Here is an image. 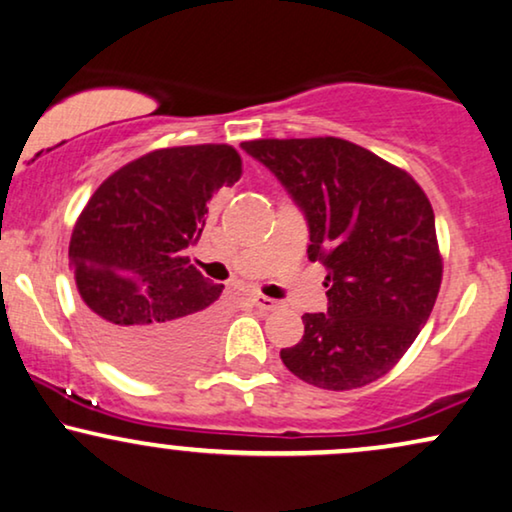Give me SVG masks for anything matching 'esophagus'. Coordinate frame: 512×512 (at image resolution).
<instances>
[{
    "mask_svg": "<svg viewBox=\"0 0 512 512\" xmlns=\"http://www.w3.org/2000/svg\"><path fill=\"white\" fill-rule=\"evenodd\" d=\"M251 303H254L258 310H263V312H270V310H275V307H277V300H272L268 296H261V293H254V296H251Z\"/></svg>",
    "mask_w": 512,
    "mask_h": 512,
    "instance_id": "34e87169",
    "label": "esophagus"
}]
</instances>
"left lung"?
I'll list each match as a JSON object with an SVG mask.
<instances>
[{"label":"left lung","mask_w":512,"mask_h":512,"mask_svg":"<svg viewBox=\"0 0 512 512\" xmlns=\"http://www.w3.org/2000/svg\"><path fill=\"white\" fill-rule=\"evenodd\" d=\"M242 149L303 209L307 258L326 268L328 310L305 314L303 338L279 352L284 366L331 391L380 380L415 342L440 291L429 198L408 172L347 139H254Z\"/></svg>","instance_id":"1"}]
</instances>
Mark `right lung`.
<instances>
[{
    "instance_id": "obj_1",
    "label": "right lung",
    "mask_w": 512,
    "mask_h": 512,
    "mask_svg": "<svg viewBox=\"0 0 512 512\" xmlns=\"http://www.w3.org/2000/svg\"><path fill=\"white\" fill-rule=\"evenodd\" d=\"M242 174L228 144L158 149L104 179L69 240L83 321L125 373L170 380L200 363L219 333L223 284L191 265L207 202Z\"/></svg>"
}]
</instances>
